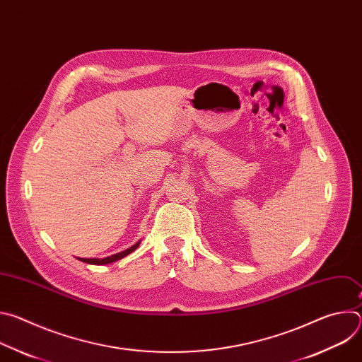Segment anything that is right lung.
I'll list each match as a JSON object with an SVG mask.
<instances>
[{
	"instance_id": "1",
	"label": "right lung",
	"mask_w": 362,
	"mask_h": 362,
	"mask_svg": "<svg viewBox=\"0 0 362 362\" xmlns=\"http://www.w3.org/2000/svg\"><path fill=\"white\" fill-rule=\"evenodd\" d=\"M140 242H141V240H137L133 246L127 247L126 250H122V252L115 253V255L107 256V257H103V259H98V257H77V259H78V261H81V262L91 264V265H106V264H112V262H116V261L123 259L124 256H127V255H130L132 252H134V250L139 247Z\"/></svg>"
}]
</instances>
